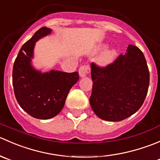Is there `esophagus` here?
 I'll list each match as a JSON object with an SVG mask.
<instances>
[{
    "mask_svg": "<svg viewBox=\"0 0 160 160\" xmlns=\"http://www.w3.org/2000/svg\"><path fill=\"white\" fill-rule=\"evenodd\" d=\"M90 68L87 65H83L82 67H80L79 70H78V73H79V76L81 78H84L87 75V74L89 73Z\"/></svg>",
    "mask_w": 160,
    "mask_h": 160,
    "instance_id": "obj_1",
    "label": "esophagus"
}]
</instances>
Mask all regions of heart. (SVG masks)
Segmentation results:
<instances>
[{"label": "heart", "instance_id": "obj_1", "mask_svg": "<svg viewBox=\"0 0 160 160\" xmlns=\"http://www.w3.org/2000/svg\"><path fill=\"white\" fill-rule=\"evenodd\" d=\"M108 44L107 43H102L98 47L97 50L98 51H102V50H105L107 47ZM117 54H118V51H117L116 49L114 48H110L108 50H106L105 51H103V53H102V55L100 56L99 58V61H100L101 64L102 65H107V64H110L113 62V61L116 58Z\"/></svg>", "mask_w": 160, "mask_h": 160}]
</instances>
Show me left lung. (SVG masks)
I'll return each instance as SVG.
<instances>
[{
    "mask_svg": "<svg viewBox=\"0 0 160 160\" xmlns=\"http://www.w3.org/2000/svg\"><path fill=\"white\" fill-rule=\"evenodd\" d=\"M92 91L89 102L100 119L121 121L143 104L149 85V72L143 53L128 45L126 53L106 68L91 64Z\"/></svg>",
    "mask_w": 160,
    "mask_h": 160,
    "instance_id": "left-lung-1",
    "label": "left lung"
}]
</instances>
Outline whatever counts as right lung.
<instances>
[{"label": "right lung", "instance_id": "right-lung-1", "mask_svg": "<svg viewBox=\"0 0 160 160\" xmlns=\"http://www.w3.org/2000/svg\"><path fill=\"white\" fill-rule=\"evenodd\" d=\"M51 28L42 27L22 47L15 59L12 84L20 107L37 119L54 118L64 107L72 87L78 81V73L51 70L42 72L32 65L34 47L41 38L51 33Z\"/></svg>", "mask_w": 160, "mask_h": 160}]
</instances>
